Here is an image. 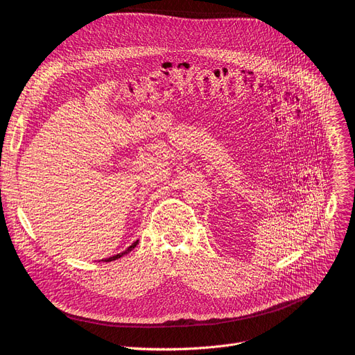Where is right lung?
<instances>
[{"label":"right lung","instance_id":"1","mask_svg":"<svg viewBox=\"0 0 355 355\" xmlns=\"http://www.w3.org/2000/svg\"><path fill=\"white\" fill-rule=\"evenodd\" d=\"M138 245V240H137V242H134L128 249H126V250H123L122 253H118V254H115V257H110V258H107V259H105V262H110V261H115V259H119L121 257H123V254H126V253H130L135 246Z\"/></svg>","mask_w":355,"mask_h":355}]
</instances>
